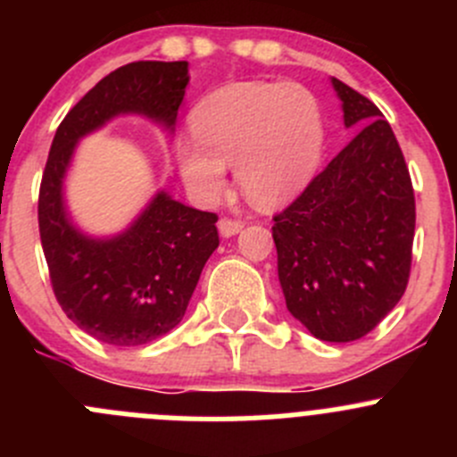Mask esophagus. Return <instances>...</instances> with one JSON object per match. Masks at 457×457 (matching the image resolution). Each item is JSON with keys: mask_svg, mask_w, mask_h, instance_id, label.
Listing matches in <instances>:
<instances>
[{"mask_svg": "<svg viewBox=\"0 0 457 457\" xmlns=\"http://www.w3.org/2000/svg\"><path fill=\"white\" fill-rule=\"evenodd\" d=\"M245 228V223H243V220H238V219H229V216H223V219L219 220V232H220V237H234V234H238L241 232V229Z\"/></svg>", "mask_w": 457, "mask_h": 457, "instance_id": "34e87169", "label": "esophagus"}]
</instances>
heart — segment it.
Listing matches in <instances>:
<instances>
[{"mask_svg":"<svg viewBox=\"0 0 457 457\" xmlns=\"http://www.w3.org/2000/svg\"><path fill=\"white\" fill-rule=\"evenodd\" d=\"M190 135L179 137L183 183L203 203H214L228 168L243 195L258 207H278L312 181L322 147L320 105L296 84L241 81L212 90L190 114Z\"/></svg>","mask_w":457,"mask_h":457,"instance_id":"heart-1","label":"heart"}]
</instances>
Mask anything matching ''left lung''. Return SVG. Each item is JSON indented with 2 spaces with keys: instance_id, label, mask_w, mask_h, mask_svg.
Listing matches in <instances>:
<instances>
[{
  "instance_id": "1",
  "label": "left lung",
  "mask_w": 457,
  "mask_h": 457,
  "mask_svg": "<svg viewBox=\"0 0 457 457\" xmlns=\"http://www.w3.org/2000/svg\"><path fill=\"white\" fill-rule=\"evenodd\" d=\"M345 126H365L274 216L271 237L289 314L316 338L352 343L403 298L416 196L403 150L373 101L331 79Z\"/></svg>"
}]
</instances>
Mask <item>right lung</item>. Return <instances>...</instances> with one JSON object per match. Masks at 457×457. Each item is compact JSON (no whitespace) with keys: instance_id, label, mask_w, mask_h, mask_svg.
<instances>
[{"instance_id":"right-lung-1","label":"right lung","mask_w":457,"mask_h":457,"mask_svg":"<svg viewBox=\"0 0 457 457\" xmlns=\"http://www.w3.org/2000/svg\"><path fill=\"white\" fill-rule=\"evenodd\" d=\"M187 81V62L117 68L81 96L50 145L37 205L50 285L63 314L101 343L145 345L181 322L203 267L219 247V216L159 192L132 228L96 241L68 220L63 174L75 143L117 114L139 112L172 128Z\"/></svg>"}]
</instances>
